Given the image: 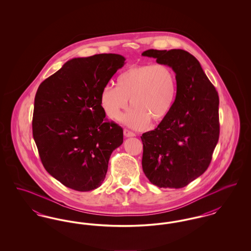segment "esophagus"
<instances>
[{
  "instance_id": "34e87169",
  "label": "esophagus",
  "mask_w": 251,
  "mask_h": 251,
  "mask_svg": "<svg viewBox=\"0 0 251 251\" xmlns=\"http://www.w3.org/2000/svg\"><path fill=\"white\" fill-rule=\"evenodd\" d=\"M124 135L126 137H133V136H135V133L132 132V131H129V130H127V129H125L124 130Z\"/></svg>"
}]
</instances>
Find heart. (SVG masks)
I'll use <instances>...</instances> for the list:
<instances>
[{
  "label": "heart",
  "mask_w": 251,
  "mask_h": 251,
  "mask_svg": "<svg viewBox=\"0 0 251 251\" xmlns=\"http://www.w3.org/2000/svg\"><path fill=\"white\" fill-rule=\"evenodd\" d=\"M178 89L177 75L165 64L131 65L117 78V87L105 85L100 93V105L110 120L124 117L125 125L140 130L151 120L161 122L173 107Z\"/></svg>",
  "instance_id": "heart-1"
}]
</instances>
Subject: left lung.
<instances>
[{
    "instance_id": "1",
    "label": "left lung",
    "mask_w": 251,
    "mask_h": 251,
    "mask_svg": "<svg viewBox=\"0 0 251 251\" xmlns=\"http://www.w3.org/2000/svg\"><path fill=\"white\" fill-rule=\"evenodd\" d=\"M143 56L177 75L176 100L153 131L142 134V167L160 188H182L209 167L219 138V98L198 59L186 50H148Z\"/></svg>"
}]
</instances>
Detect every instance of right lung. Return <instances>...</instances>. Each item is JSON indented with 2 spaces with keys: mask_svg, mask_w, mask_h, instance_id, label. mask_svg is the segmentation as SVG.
I'll use <instances>...</instances> for the list:
<instances>
[{
  "mask_svg": "<svg viewBox=\"0 0 251 251\" xmlns=\"http://www.w3.org/2000/svg\"><path fill=\"white\" fill-rule=\"evenodd\" d=\"M125 60L116 53L69 60L36 91L32 126L41 162L73 190L100 187L123 143L122 128L105 118L100 98Z\"/></svg>",
  "mask_w": 251,
  "mask_h": 251,
  "instance_id": "add662e5",
  "label": "right lung"
}]
</instances>
